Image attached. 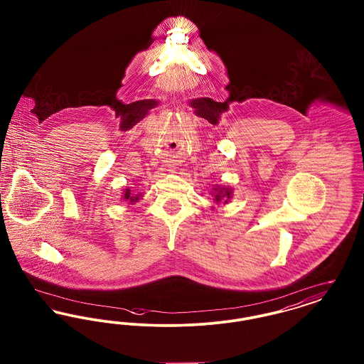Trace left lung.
<instances>
[{"mask_svg": "<svg viewBox=\"0 0 364 364\" xmlns=\"http://www.w3.org/2000/svg\"><path fill=\"white\" fill-rule=\"evenodd\" d=\"M214 192H213V195H214V202L218 205V203H228L229 200H230V198H232V188H228V187H214L213 188Z\"/></svg>", "mask_w": 364, "mask_h": 364, "instance_id": "8db88e82", "label": "left lung"}]
</instances>
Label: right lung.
<instances>
[{"label":"right lung","mask_w":364,"mask_h":364,"mask_svg":"<svg viewBox=\"0 0 364 364\" xmlns=\"http://www.w3.org/2000/svg\"><path fill=\"white\" fill-rule=\"evenodd\" d=\"M125 200H129L131 203H134V202H136L139 199V195H136V196H132L131 195V191L129 190H125V192H124V196H122Z\"/></svg>","instance_id":"right-lung-1"}]
</instances>
